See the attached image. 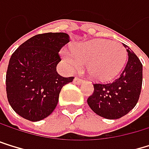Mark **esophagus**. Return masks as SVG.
<instances>
[{"instance_id": "obj_1", "label": "esophagus", "mask_w": 149, "mask_h": 149, "mask_svg": "<svg viewBox=\"0 0 149 149\" xmlns=\"http://www.w3.org/2000/svg\"><path fill=\"white\" fill-rule=\"evenodd\" d=\"M73 82L75 83V84H80L82 82V79H79V78H75V79H73Z\"/></svg>"}]
</instances>
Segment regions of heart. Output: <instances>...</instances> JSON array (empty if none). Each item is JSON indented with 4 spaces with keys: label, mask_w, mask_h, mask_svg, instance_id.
Wrapping results in <instances>:
<instances>
[{
    "label": "heart",
    "mask_w": 149,
    "mask_h": 149,
    "mask_svg": "<svg viewBox=\"0 0 149 149\" xmlns=\"http://www.w3.org/2000/svg\"><path fill=\"white\" fill-rule=\"evenodd\" d=\"M72 54H63L70 68L79 69L81 64H88L90 77L99 81L113 79L127 61V52L123 45L105 39H95L77 45L72 48Z\"/></svg>",
    "instance_id": "b5f03b06"
}]
</instances>
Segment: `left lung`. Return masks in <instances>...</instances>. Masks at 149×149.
<instances>
[{
    "label": "left lung",
    "instance_id": "left-lung-1",
    "mask_svg": "<svg viewBox=\"0 0 149 149\" xmlns=\"http://www.w3.org/2000/svg\"><path fill=\"white\" fill-rule=\"evenodd\" d=\"M128 61L120 77L109 83H95L88 98L91 109L101 117L119 119L137 104L142 87V63L127 45Z\"/></svg>",
    "mask_w": 149,
    "mask_h": 149
}]
</instances>
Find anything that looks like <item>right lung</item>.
I'll return each instance as SVG.
<instances>
[{
  "instance_id": "obj_1",
  "label": "right lung",
  "mask_w": 149,
  "mask_h": 149,
  "mask_svg": "<svg viewBox=\"0 0 149 149\" xmlns=\"http://www.w3.org/2000/svg\"><path fill=\"white\" fill-rule=\"evenodd\" d=\"M70 42L66 33H45L26 40L12 54L6 73V92L12 109L31 122L54 112L60 92L74 77L59 75L60 50Z\"/></svg>"
}]
</instances>
